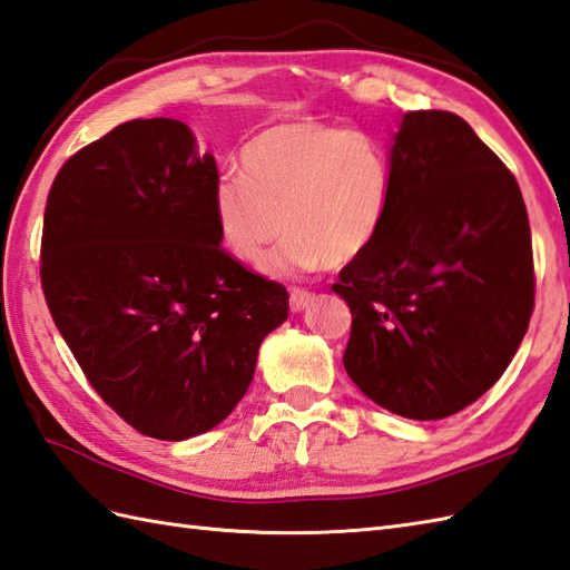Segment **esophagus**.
<instances>
[{"label":"esophagus","mask_w":570,"mask_h":570,"mask_svg":"<svg viewBox=\"0 0 570 570\" xmlns=\"http://www.w3.org/2000/svg\"><path fill=\"white\" fill-rule=\"evenodd\" d=\"M312 302H314V293H309V289H293V293H289V309L295 314L307 309Z\"/></svg>","instance_id":"esophagus-1"}]
</instances>
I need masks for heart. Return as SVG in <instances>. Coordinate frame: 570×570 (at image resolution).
Here are the masks:
<instances>
[{
    "label": "heart",
    "mask_w": 570,
    "mask_h": 570,
    "mask_svg": "<svg viewBox=\"0 0 570 570\" xmlns=\"http://www.w3.org/2000/svg\"><path fill=\"white\" fill-rule=\"evenodd\" d=\"M394 193L386 147L336 122L297 118L258 132L242 149V176L215 180L210 210L225 252L271 277L345 266L377 239Z\"/></svg>",
    "instance_id": "1"
}]
</instances>
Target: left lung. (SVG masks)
Here are the masks:
<instances>
[{
	"instance_id": "left-lung-1",
	"label": "left lung",
	"mask_w": 570,
	"mask_h": 570,
	"mask_svg": "<svg viewBox=\"0 0 570 570\" xmlns=\"http://www.w3.org/2000/svg\"><path fill=\"white\" fill-rule=\"evenodd\" d=\"M390 157V213L333 285L353 314L343 365L377 406L440 421L501 380L530 326V219L515 176L448 110L401 118Z\"/></svg>"
}]
</instances>
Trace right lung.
<instances>
[{"label": "right lung", "mask_w": 570, "mask_h": 570, "mask_svg": "<svg viewBox=\"0 0 570 570\" xmlns=\"http://www.w3.org/2000/svg\"><path fill=\"white\" fill-rule=\"evenodd\" d=\"M217 178L186 122L130 120L67 159L46 205L52 322L106 404L157 440L225 421L289 312L283 285L219 246Z\"/></svg>", "instance_id": "right-lung-1"}]
</instances>
